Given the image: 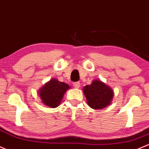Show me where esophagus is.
I'll use <instances>...</instances> for the list:
<instances>
[{
    "label": "esophagus",
    "mask_w": 149,
    "mask_h": 149,
    "mask_svg": "<svg viewBox=\"0 0 149 149\" xmlns=\"http://www.w3.org/2000/svg\"><path fill=\"white\" fill-rule=\"evenodd\" d=\"M73 86L75 87V88H79V87H80V83L78 82H74L73 83Z\"/></svg>",
    "instance_id": "1"
}]
</instances>
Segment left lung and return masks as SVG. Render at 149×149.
<instances>
[{
    "instance_id": "1",
    "label": "left lung",
    "mask_w": 149,
    "mask_h": 149,
    "mask_svg": "<svg viewBox=\"0 0 149 149\" xmlns=\"http://www.w3.org/2000/svg\"><path fill=\"white\" fill-rule=\"evenodd\" d=\"M83 93L87 105L91 108L97 110L108 106L114 95L113 90L98 79L93 80L91 85L85 86Z\"/></svg>"
}]
</instances>
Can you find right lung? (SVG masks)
<instances>
[{
	"mask_svg": "<svg viewBox=\"0 0 149 149\" xmlns=\"http://www.w3.org/2000/svg\"><path fill=\"white\" fill-rule=\"evenodd\" d=\"M70 87L56 79H52L39 90V94L44 105L50 108H56L62 100L64 93Z\"/></svg>",
	"mask_w": 149,
	"mask_h": 149,
	"instance_id": "add662e5",
	"label": "right lung"
}]
</instances>
